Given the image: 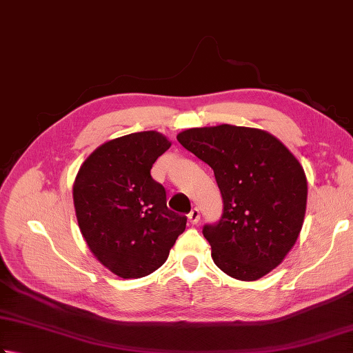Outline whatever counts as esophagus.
<instances>
[{
  "label": "esophagus",
  "instance_id": "34e87169",
  "mask_svg": "<svg viewBox=\"0 0 353 353\" xmlns=\"http://www.w3.org/2000/svg\"><path fill=\"white\" fill-rule=\"evenodd\" d=\"M188 220L191 225H197L199 220H200V211L197 208H192L191 212L188 214Z\"/></svg>",
  "mask_w": 353,
  "mask_h": 353
}]
</instances>
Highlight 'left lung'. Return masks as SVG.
Wrapping results in <instances>:
<instances>
[{
  "label": "left lung",
  "instance_id": "8db88e82",
  "mask_svg": "<svg viewBox=\"0 0 353 353\" xmlns=\"http://www.w3.org/2000/svg\"><path fill=\"white\" fill-rule=\"evenodd\" d=\"M177 141L210 165L222 192V219L203 228L214 263L241 281L271 272L305 220L307 181L299 159L265 130L228 123L183 130Z\"/></svg>",
  "mask_w": 353,
  "mask_h": 353
}]
</instances>
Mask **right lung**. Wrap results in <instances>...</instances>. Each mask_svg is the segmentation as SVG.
I'll return each mask as SVG.
<instances>
[{"instance_id":"obj_1","label":"right lung","mask_w":353,"mask_h":353,"mask_svg":"<svg viewBox=\"0 0 353 353\" xmlns=\"http://www.w3.org/2000/svg\"><path fill=\"white\" fill-rule=\"evenodd\" d=\"M171 142L141 131L99 145L76 174L73 203L82 237L108 271L141 279L167 261L186 217L167 208L150 170Z\"/></svg>"}]
</instances>
